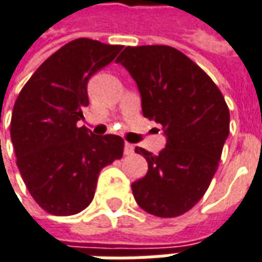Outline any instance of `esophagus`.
Masks as SVG:
<instances>
[{"instance_id":"esophagus-1","label":"esophagus","mask_w":262,"mask_h":262,"mask_svg":"<svg viewBox=\"0 0 262 262\" xmlns=\"http://www.w3.org/2000/svg\"><path fill=\"white\" fill-rule=\"evenodd\" d=\"M135 150V146L130 143H125V155H132Z\"/></svg>"}]
</instances>
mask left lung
Returning a JSON list of instances; mask_svg holds the SVG:
<instances>
[{"instance_id": "8db88e82", "label": "left lung", "mask_w": 262, "mask_h": 262, "mask_svg": "<svg viewBox=\"0 0 262 262\" xmlns=\"http://www.w3.org/2000/svg\"><path fill=\"white\" fill-rule=\"evenodd\" d=\"M116 62L136 80L143 116L162 125L167 139L159 155L135 149L149 164L132 184L135 200L157 217L182 215L204 195L219 167L230 133L224 96L197 63L171 47H126Z\"/></svg>"}]
</instances>
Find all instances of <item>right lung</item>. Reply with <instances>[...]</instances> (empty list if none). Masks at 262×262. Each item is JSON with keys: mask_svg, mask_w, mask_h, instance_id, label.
I'll use <instances>...</instances> for the list:
<instances>
[{"mask_svg": "<svg viewBox=\"0 0 262 262\" xmlns=\"http://www.w3.org/2000/svg\"><path fill=\"white\" fill-rule=\"evenodd\" d=\"M122 48L89 38L68 42L36 69L16 98L11 118L16 166L47 213L74 215L85 210L100 170L123 156L120 136H95L76 125L89 105L88 80Z\"/></svg>", "mask_w": 262, "mask_h": 262, "instance_id": "add662e5", "label": "right lung"}]
</instances>
